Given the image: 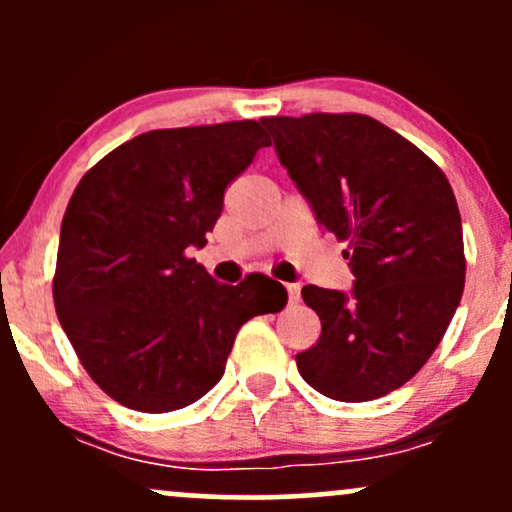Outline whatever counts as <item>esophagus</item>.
Wrapping results in <instances>:
<instances>
[{"label": "esophagus", "instance_id": "1", "mask_svg": "<svg viewBox=\"0 0 512 512\" xmlns=\"http://www.w3.org/2000/svg\"><path fill=\"white\" fill-rule=\"evenodd\" d=\"M286 291H289V301L291 303L301 301V286H298V284H286Z\"/></svg>", "mask_w": 512, "mask_h": 512}]
</instances>
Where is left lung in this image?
<instances>
[{"instance_id": "left-lung-1", "label": "left lung", "mask_w": 512, "mask_h": 512, "mask_svg": "<svg viewBox=\"0 0 512 512\" xmlns=\"http://www.w3.org/2000/svg\"><path fill=\"white\" fill-rule=\"evenodd\" d=\"M276 156L317 223L349 243V293L303 286L322 334L296 356L325 397L368 402L419 373L464 289L462 221L448 178L368 115L264 117Z\"/></svg>"}]
</instances>
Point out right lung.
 <instances>
[{
	"label": "right lung",
	"instance_id": "obj_1",
	"mask_svg": "<svg viewBox=\"0 0 512 512\" xmlns=\"http://www.w3.org/2000/svg\"><path fill=\"white\" fill-rule=\"evenodd\" d=\"M262 146L255 120L154 129L76 185L52 296L76 356L115 402L146 414L197 402L221 380L240 327L289 301L269 276L219 284L187 257Z\"/></svg>",
	"mask_w": 512,
	"mask_h": 512
}]
</instances>
